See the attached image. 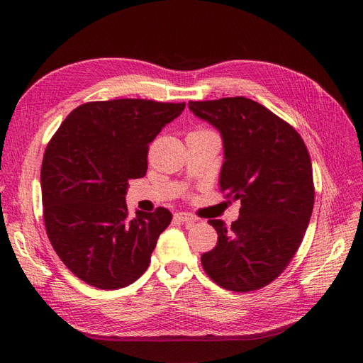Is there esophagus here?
Here are the masks:
<instances>
[{
  "label": "esophagus",
  "mask_w": 363,
  "mask_h": 363,
  "mask_svg": "<svg viewBox=\"0 0 363 363\" xmlns=\"http://www.w3.org/2000/svg\"><path fill=\"white\" fill-rule=\"evenodd\" d=\"M174 218L177 219V221L184 223V224H194V223H196V219H199V218L188 213V212H179V213L174 215Z\"/></svg>",
  "instance_id": "obj_1"
}]
</instances>
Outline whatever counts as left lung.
<instances>
[{
    "label": "left lung",
    "instance_id": "left-lung-1",
    "mask_svg": "<svg viewBox=\"0 0 363 363\" xmlns=\"http://www.w3.org/2000/svg\"><path fill=\"white\" fill-rule=\"evenodd\" d=\"M189 111L223 138L219 186L240 200L232 227L211 219L218 244L201 256L219 286L250 292L288 267L309 225L315 189L311 156L301 136L267 107L245 96L189 101Z\"/></svg>",
    "mask_w": 363,
    "mask_h": 363
}]
</instances>
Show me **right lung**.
Here are the masks:
<instances>
[{"label": "right lung", "mask_w": 363, "mask_h": 363, "mask_svg": "<svg viewBox=\"0 0 363 363\" xmlns=\"http://www.w3.org/2000/svg\"><path fill=\"white\" fill-rule=\"evenodd\" d=\"M184 111V103L94 101L67 116L45 150L40 169L43 221L67 268L98 289L136 281L172 215L136 211L130 218L128 182L148 168V145Z\"/></svg>", "instance_id": "add662e5"}]
</instances>
